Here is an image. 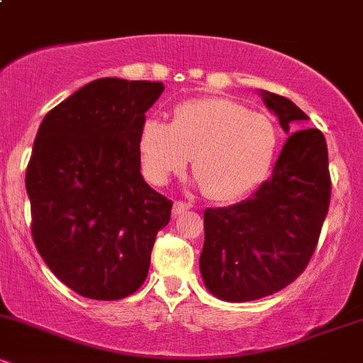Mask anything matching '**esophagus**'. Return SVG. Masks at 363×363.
Masks as SVG:
<instances>
[{
    "label": "esophagus",
    "instance_id": "1",
    "mask_svg": "<svg viewBox=\"0 0 363 363\" xmlns=\"http://www.w3.org/2000/svg\"><path fill=\"white\" fill-rule=\"evenodd\" d=\"M189 208H191V205H187V203L176 201V203H174V206H172V215L177 216V215L184 213V211L189 210Z\"/></svg>",
    "mask_w": 363,
    "mask_h": 363
}]
</instances>
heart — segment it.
<instances>
[{
    "instance_id": "heart-1",
    "label": "heart",
    "mask_w": 363,
    "mask_h": 363,
    "mask_svg": "<svg viewBox=\"0 0 363 363\" xmlns=\"http://www.w3.org/2000/svg\"><path fill=\"white\" fill-rule=\"evenodd\" d=\"M278 147L273 121L225 99L181 104L169 123L147 119L138 148L145 177L160 186L191 157L194 182L215 201H232L266 177Z\"/></svg>"
}]
</instances>
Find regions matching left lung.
<instances>
[{
  "mask_svg": "<svg viewBox=\"0 0 363 363\" xmlns=\"http://www.w3.org/2000/svg\"><path fill=\"white\" fill-rule=\"evenodd\" d=\"M289 140L272 176L251 198L205 210L199 272L211 295L227 302L268 297L290 285L309 262L328 215L331 181L319 129L289 99L259 90Z\"/></svg>",
  "mask_w": 363,
  "mask_h": 363,
  "instance_id": "left-lung-1",
  "label": "left lung"
}]
</instances>
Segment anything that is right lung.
I'll return each instance as SVG.
<instances>
[{
	"label": "right lung",
	"instance_id": "1",
	"mask_svg": "<svg viewBox=\"0 0 363 363\" xmlns=\"http://www.w3.org/2000/svg\"><path fill=\"white\" fill-rule=\"evenodd\" d=\"M160 82L99 78L45 114L25 187L32 237L49 269L82 297L119 301L143 285L172 201L153 191L140 131Z\"/></svg>",
	"mask_w": 363,
	"mask_h": 363
}]
</instances>
